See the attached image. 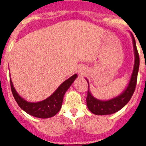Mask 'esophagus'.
Instances as JSON below:
<instances>
[{"label": "esophagus", "instance_id": "34e87169", "mask_svg": "<svg viewBox=\"0 0 146 146\" xmlns=\"http://www.w3.org/2000/svg\"><path fill=\"white\" fill-rule=\"evenodd\" d=\"M79 74H80V75H84V68H81L80 70H79Z\"/></svg>", "mask_w": 146, "mask_h": 146}]
</instances>
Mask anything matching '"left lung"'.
<instances>
[{"label":"left lung","mask_w":146,"mask_h":146,"mask_svg":"<svg viewBox=\"0 0 146 146\" xmlns=\"http://www.w3.org/2000/svg\"><path fill=\"white\" fill-rule=\"evenodd\" d=\"M132 37L133 44L134 50V66L131 78L129 81L127 87L126 89L121 93L120 95L115 98H112L109 100H100L93 96L89 88V82L88 80L86 79L88 83V92L87 96V108L93 114L96 115H111L114 113L117 112L123 106L127 104L132 97L133 94L135 91L136 88V80H137V75H138L139 68V56L138 51L136 48V40L133 35L131 34Z\"/></svg>","instance_id":"obj_1"}]
</instances>
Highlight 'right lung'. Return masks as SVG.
<instances>
[{
    "label": "right lung",
    "instance_id": "obj_1",
    "mask_svg": "<svg viewBox=\"0 0 146 146\" xmlns=\"http://www.w3.org/2000/svg\"><path fill=\"white\" fill-rule=\"evenodd\" d=\"M77 74L70 77L69 78L65 80L61 85H59V87L50 96L46 98V100L38 102H28L23 97H21L16 92V89L14 88L11 78L10 79V87L14 99L19 106L23 111H25L29 115L38 118H49L53 117L59 112L62 107L65 93L71 87L74 80L77 78Z\"/></svg>",
    "mask_w": 146,
    "mask_h": 146
}]
</instances>
